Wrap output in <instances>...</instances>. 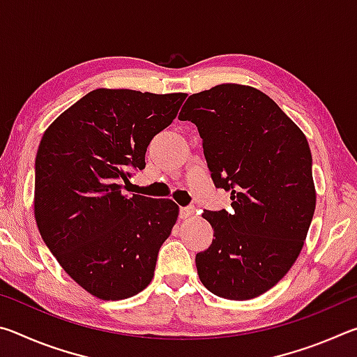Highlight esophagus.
Returning <instances> with one entry per match:
<instances>
[{"mask_svg":"<svg viewBox=\"0 0 357 357\" xmlns=\"http://www.w3.org/2000/svg\"><path fill=\"white\" fill-rule=\"evenodd\" d=\"M179 215H181V219H184V220L190 219V217L195 215V208H192V206L181 208V211H179Z\"/></svg>","mask_w":357,"mask_h":357,"instance_id":"34e87169","label":"esophagus"}]
</instances>
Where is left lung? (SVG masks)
I'll use <instances>...</instances> for the list:
<instances>
[{
	"mask_svg": "<svg viewBox=\"0 0 357 357\" xmlns=\"http://www.w3.org/2000/svg\"><path fill=\"white\" fill-rule=\"evenodd\" d=\"M179 118L198 128L215 187L231 192L233 211L203 213L215 239L197 253L198 277L219 298H258L287 275L309 233L317 206L309 142L245 84L192 94Z\"/></svg>",
	"mask_w": 357,
	"mask_h": 357,
	"instance_id": "1",
	"label": "left lung"
}]
</instances>
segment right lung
Masks as SVG:
<instances>
[{
  "instance_id": "obj_1",
  "label": "right lung",
  "mask_w": 357,
  "mask_h": 357,
  "mask_svg": "<svg viewBox=\"0 0 357 357\" xmlns=\"http://www.w3.org/2000/svg\"><path fill=\"white\" fill-rule=\"evenodd\" d=\"M185 93L99 88L48 126L36 155L34 217L61 268L102 301L138 294L179 206L124 195L130 168H144L151 140L173 123Z\"/></svg>"
}]
</instances>
